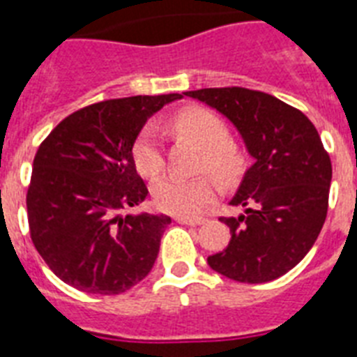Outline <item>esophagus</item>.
<instances>
[{
	"instance_id": "esophagus-1",
	"label": "esophagus",
	"mask_w": 357,
	"mask_h": 357,
	"mask_svg": "<svg viewBox=\"0 0 357 357\" xmlns=\"http://www.w3.org/2000/svg\"><path fill=\"white\" fill-rule=\"evenodd\" d=\"M176 222L187 224V226H200V224L206 222V218H200V217H176Z\"/></svg>"
}]
</instances>
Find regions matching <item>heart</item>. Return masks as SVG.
Returning <instances> with one entry per match:
<instances>
[{
	"label": "heart",
	"instance_id": "heart-1",
	"mask_svg": "<svg viewBox=\"0 0 357 357\" xmlns=\"http://www.w3.org/2000/svg\"><path fill=\"white\" fill-rule=\"evenodd\" d=\"M174 128L179 135L200 146L204 150L200 167L207 168L217 178L228 181L234 179L241 170V153L234 144L228 142V128L217 114L207 109H183L172 119ZM135 168L146 178H155L165 167L161 144L157 139L153 126H146L133 142L131 148ZM217 185L209 176L200 178H179L165 176L157 179L151 187V196L155 206L172 215H195L213 200Z\"/></svg>",
	"mask_w": 357,
	"mask_h": 357
}]
</instances>
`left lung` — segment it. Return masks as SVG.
I'll return each instance as SVG.
<instances>
[{
	"label": "left lung",
	"instance_id": "left-lung-1",
	"mask_svg": "<svg viewBox=\"0 0 357 357\" xmlns=\"http://www.w3.org/2000/svg\"><path fill=\"white\" fill-rule=\"evenodd\" d=\"M185 96L234 123L254 159L229 200L244 213L220 218L231 238L207 265L243 283L283 276L304 259L326 220L332 162L319 131L298 109L265 92L228 86Z\"/></svg>",
	"mask_w": 357,
	"mask_h": 357
}]
</instances>
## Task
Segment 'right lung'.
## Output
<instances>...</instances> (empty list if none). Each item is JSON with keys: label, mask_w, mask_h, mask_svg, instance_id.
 <instances>
[{"label": "right lung", "mask_w": 357, "mask_h": 357, "mask_svg": "<svg viewBox=\"0 0 357 357\" xmlns=\"http://www.w3.org/2000/svg\"><path fill=\"white\" fill-rule=\"evenodd\" d=\"M181 94L107 100L75 111L47 135L27 190L31 238L53 274L91 294L144 280L167 215L126 213L146 200L131 148L150 116Z\"/></svg>", "instance_id": "1"}]
</instances>
